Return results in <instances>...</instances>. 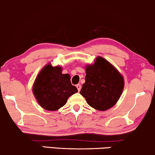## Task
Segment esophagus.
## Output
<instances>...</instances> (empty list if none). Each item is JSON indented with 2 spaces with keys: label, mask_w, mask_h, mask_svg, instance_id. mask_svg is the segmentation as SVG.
<instances>
[{
  "label": "esophagus",
  "mask_w": 155,
  "mask_h": 155,
  "mask_svg": "<svg viewBox=\"0 0 155 155\" xmlns=\"http://www.w3.org/2000/svg\"><path fill=\"white\" fill-rule=\"evenodd\" d=\"M76 86H77V87L78 91L79 92L81 91V85L80 84H77V85H76Z\"/></svg>",
  "instance_id": "esophagus-1"
}]
</instances>
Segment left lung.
<instances>
[{
    "mask_svg": "<svg viewBox=\"0 0 155 155\" xmlns=\"http://www.w3.org/2000/svg\"><path fill=\"white\" fill-rule=\"evenodd\" d=\"M85 82L80 93L91 107L106 110L116 104L124 88L123 77L107 60L97 57L86 67Z\"/></svg>",
    "mask_w": 155,
    "mask_h": 155,
    "instance_id": "obj_1",
    "label": "left lung"
}]
</instances>
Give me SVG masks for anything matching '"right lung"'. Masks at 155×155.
Listing matches in <instances>:
<instances>
[{"mask_svg":"<svg viewBox=\"0 0 155 155\" xmlns=\"http://www.w3.org/2000/svg\"><path fill=\"white\" fill-rule=\"evenodd\" d=\"M34 95L41 107L56 110L65 104L69 97L78 92L68 74H63L61 68L47 64L37 77L33 87Z\"/></svg>","mask_w":155,"mask_h":155,"instance_id":"1","label":"right lung"}]
</instances>
